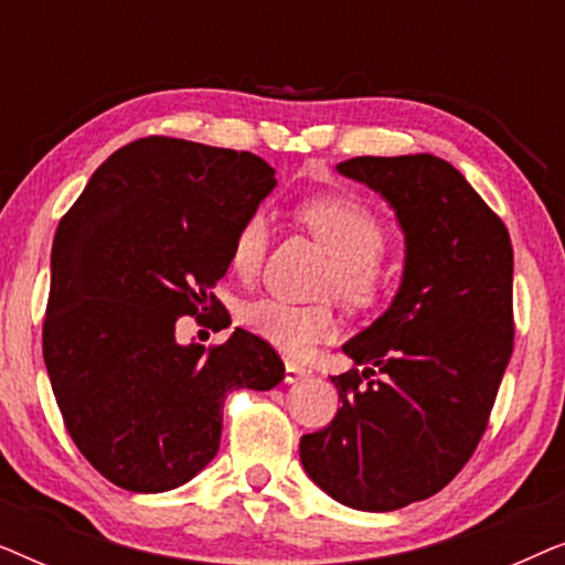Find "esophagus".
<instances>
[{"label": "esophagus", "mask_w": 565, "mask_h": 565, "mask_svg": "<svg viewBox=\"0 0 565 565\" xmlns=\"http://www.w3.org/2000/svg\"><path fill=\"white\" fill-rule=\"evenodd\" d=\"M308 375H311V370H308V367L298 365V362H285V383H298Z\"/></svg>", "instance_id": "1"}]
</instances>
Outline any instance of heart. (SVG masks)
<instances>
[{
  "instance_id": "b5f03b06",
  "label": "heart",
  "mask_w": 565,
  "mask_h": 565,
  "mask_svg": "<svg viewBox=\"0 0 565 565\" xmlns=\"http://www.w3.org/2000/svg\"><path fill=\"white\" fill-rule=\"evenodd\" d=\"M298 218L334 257L331 288L354 308L373 306L383 296L381 259L388 246L385 223L360 200L347 195H316L298 205ZM269 244V215L254 211L236 228L231 242V267L238 277L259 273ZM238 321L246 331L290 358H306L319 342L337 334V316L327 306H300L265 296L242 306Z\"/></svg>"
}]
</instances>
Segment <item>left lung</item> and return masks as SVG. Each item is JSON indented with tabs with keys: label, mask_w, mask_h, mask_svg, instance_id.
<instances>
[{
	"label": "left lung",
	"mask_w": 565,
	"mask_h": 565,
	"mask_svg": "<svg viewBox=\"0 0 565 565\" xmlns=\"http://www.w3.org/2000/svg\"><path fill=\"white\" fill-rule=\"evenodd\" d=\"M337 172L393 207L404 275L388 311L342 347L365 367L331 375L342 408L300 437V462L339 504L393 512L445 489L481 443L512 358L514 254L450 161L358 157Z\"/></svg>",
	"instance_id": "left-lung-1"
}]
</instances>
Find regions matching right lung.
Instances as JSON below:
<instances>
[{
    "label": "right lung",
    "instance_id": "add662e5",
    "mask_svg": "<svg viewBox=\"0 0 565 565\" xmlns=\"http://www.w3.org/2000/svg\"><path fill=\"white\" fill-rule=\"evenodd\" d=\"M275 184L249 151L149 136L107 157L61 218L43 360L68 435L120 489L188 483L218 452L228 393L285 377L252 331L207 350L174 339L180 316H226L211 290Z\"/></svg>",
    "mask_w": 565,
    "mask_h": 565
}]
</instances>
